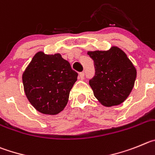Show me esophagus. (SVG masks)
I'll return each instance as SVG.
<instances>
[{
	"instance_id": "1",
	"label": "esophagus",
	"mask_w": 155,
	"mask_h": 155,
	"mask_svg": "<svg viewBox=\"0 0 155 155\" xmlns=\"http://www.w3.org/2000/svg\"><path fill=\"white\" fill-rule=\"evenodd\" d=\"M84 76H85V74H84V72H80V73H79V79H84Z\"/></svg>"
}]
</instances>
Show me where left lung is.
Masks as SVG:
<instances>
[{
    "label": "left lung",
    "mask_w": 155,
    "mask_h": 155,
    "mask_svg": "<svg viewBox=\"0 0 155 155\" xmlns=\"http://www.w3.org/2000/svg\"><path fill=\"white\" fill-rule=\"evenodd\" d=\"M95 76L90 80L95 97L104 107L122 104L133 90L137 70L124 51L117 46L107 51H89Z\"/></svg>",
    "instance_id": "1"
}]
</instances>
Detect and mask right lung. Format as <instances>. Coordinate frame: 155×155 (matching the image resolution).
<instances>
[{
    "label": "right lung",
    "instance_id": "right-lung-1",
    "mask_svg": "<svg viewBox=\"0 0 155 155\" xmlns=\"http://www.w3.org/2000/svg\"><path fill=\"white\" fill-rule=\"evenodd\" d=\"M77 76L61 54L38 51L22 74L25 93L36 110L55 115L67 104Z\"/></svg>",
    "mask_w": 155,
    "mask_h": 155
}]
</instances>
